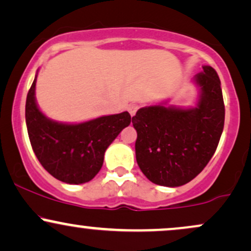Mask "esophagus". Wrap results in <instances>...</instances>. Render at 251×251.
<instances>
[{
    "label": "esophagus",
    "instance_id": "obj_1",
    "mask_svg": "<svg viewBox=\"0 0 251 251\" xmlns=\"http://www.w3.org/2000/svg\"><path fill=\"white\" fill-rule=\"evenodd\" d=\"M138 108H139V105H138V103H129L128 107H127V111L129 112V114L133 117L135 114V112L138 111Z\"/></svg>",
    "mask_w": 251,
    "mask_h": 251
}]
</instances>
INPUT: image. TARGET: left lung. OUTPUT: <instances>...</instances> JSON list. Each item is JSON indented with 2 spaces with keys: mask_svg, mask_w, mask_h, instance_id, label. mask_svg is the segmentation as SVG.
<instances>
[{
  "mask_svg": "<svg viewBox=\"0 0 251 251\" xmlns=\"http://www.w3.org/2000/svg\"><path fill=\"white\" fill-rule=\"evenodd\" d=\"M200 99L194 108L146 106L132 118L135 158L149 180L176 188L192 180L214 155L224 127L221 80L210 66L196 74Z\"/></svg>",
  "mask_w": 251,
  "mask_h": 251,
  "instance_id": "1",
  "label": "left lung"
}]
</instances>
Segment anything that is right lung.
Returning a JSON list of instances; mask_svg holds the SVG:
<instances>
[{
	"mask_svg": "<svg viewBox=\"0 0 251 251\" xmlns=\"http://www.w3.org/2000/svg\"><path fill=\"white\" fill-rule=\"evenodd\" d=\"M36 77L25 101V124L34 153L56 179L67 184L87 183L100 171L105 151L129 125L131 116L123 112L81 124L54 122L37 107Z\"/></svg>",
	"mask_w": 251,
	"mask_h": 251,
	"instance_id": "1",
	"label": "right lung"
}]
</instances>
